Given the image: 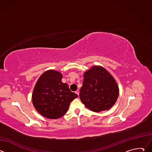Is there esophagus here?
Masks as SVG:
<instances>
[{
	"mask_svg": "<svg viewBox=\"0 0 152 152\" xmlns=\"http://www.w3.org/2000/svg\"><path fill=\"white\" fill-rule=\"evenodd\" d=\"M75 93H76V94H77V95H78V96H79V91H78V90H77V91H76V92H75Z\"/></svg>",
	"mask_w": 152,
	"mask_h": 152,
	"instance_id": "obj_1",
	"label": "esophagus"
}]
</instances>
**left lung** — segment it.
Returning <instances> with one entry per match:
<instances>
[{
    "mask_svg": "<svg viewBox=\"0 0 152 152\" xmlns=\"http://www.w3.org/2000/svg\"><path fill=\"white\" fill-rule=\"evenodd\" d=\"M118 94L117 82L103 67L93 66L85 72L79 97L90 110L99 113L110 109Z\"/></svg>",
    "mask_w": 152,
    "mask_h": 152,
    "instance_id": "8db88e82",
    "label": "left lung"
}]
</instances>
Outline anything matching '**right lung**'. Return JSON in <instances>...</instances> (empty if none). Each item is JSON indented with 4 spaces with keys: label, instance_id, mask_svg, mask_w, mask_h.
Masks as SVG:
<instances>
[{
    "label": "right lung",
    "instance_id": "right-lung-1",
    "mask_svg": "<svg viewBox=\"0 0 152 152\" xmlns=\"http://www.w3.org/2000/svg\"><path fill=\"white\" fill-rule=\"evenodd\" d=\"M62 74L54 70L43 73L34 88L32 99L36 110L50 119L61 117L67 112L70 102L77 97L66 83H62Z\"/></svg>",
    "mask_w": 152,
    "mask_h": 152
}]
</instances>
